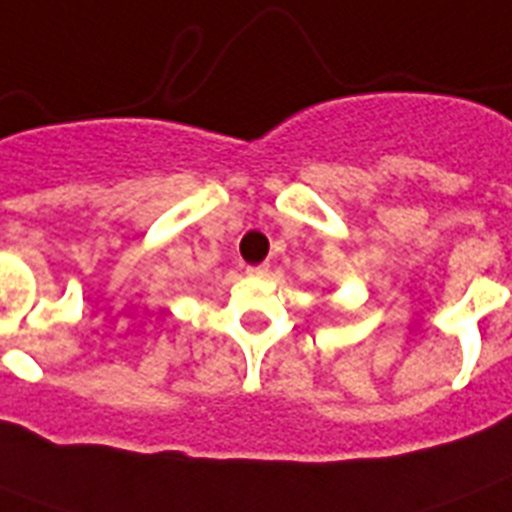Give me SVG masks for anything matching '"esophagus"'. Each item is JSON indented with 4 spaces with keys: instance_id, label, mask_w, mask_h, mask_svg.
Wrapping results in <instances>:
<instances>
[{
    "instance_id": "1",
    "label": "esophagus",
    "mask_w": 512,
    "mask_h": 512,
    "mask_svg": "<svg viewBox=\"0 0 512 512\" xmlns=\"http://www.w3.org/2000/svg\"><path fill=\"white\" fill-rule=\"evenodd\" d=\"M247 273H249V276H255V279H265V276L271 273V265H268V263H263V265H249Z\"/></svg>"
}]
</instances>
